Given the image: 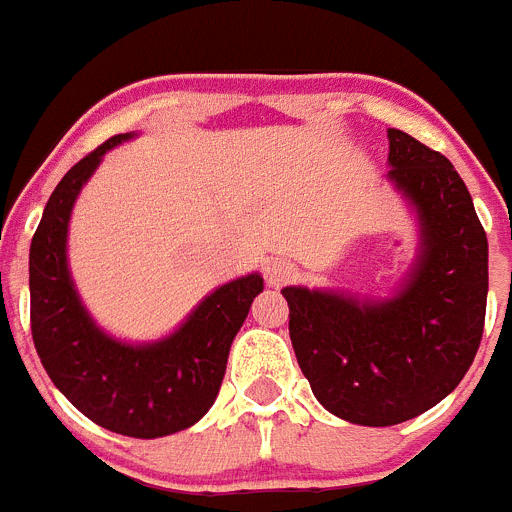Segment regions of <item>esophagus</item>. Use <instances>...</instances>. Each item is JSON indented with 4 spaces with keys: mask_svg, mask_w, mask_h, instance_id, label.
Here are the masks:
<instances>
[{
    "mask_svg": "<svg viewBox=\"0 0 512 512\" xmlns=\"http://www.w3.org/2000/svg\"><path fill=\"white\" fill-rule=\"evenodd\" d=\"M264 274H266V282H269L271 287H282V284H287L289 279H295L297 269H295V264H289V261L274 259L266 264Z\"/></svg>",
    "mask_w": 512,
    "mask_h": 512,
    "instance_id": "esophagus-1",
    "label": "esophagus"
}]
</instances>
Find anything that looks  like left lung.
<instances>
[{"instance_id": "obj_1", "label": "left lung", "mask_w": 512, "mask_h": 512, "mask_svg": "<svg viewBox=\"0 0 512 512\" xmlns=\"http://www.w3.org/2000/svg\"><path fill=\"white\" fill-rule=\"evenodd\" d=\"M387 179L418 215L420 248L387 300L284 287L297 364L328 413L397 425L456 390L477 356L487 310V235L454 164L387 130Z\"/></svg>"}]
</instances>
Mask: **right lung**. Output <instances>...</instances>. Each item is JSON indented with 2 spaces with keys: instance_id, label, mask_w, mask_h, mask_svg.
<instances>
[{
  "instance_id": "right-lung-1",
  "label": "right lung",
  "mask_w": 512,
  "mask_h": 512,
  "mask_svg": "<svg viewBox=\"0 0 512 512\" xmlns=\"http://www.w3.org/2000/svg\"><path fill=\"white\" fill-rule=\"evenodd\" d=\"M128 138L133 133L104 140L53 189L30 243V328L43 369L76 410L112 433L161 438L184 431L212 408L230 343L264 279L246 274L217 287L161 341H117L94 323L66 259L69 220L104 153Z\"/></svg>"
}]
</instances>
